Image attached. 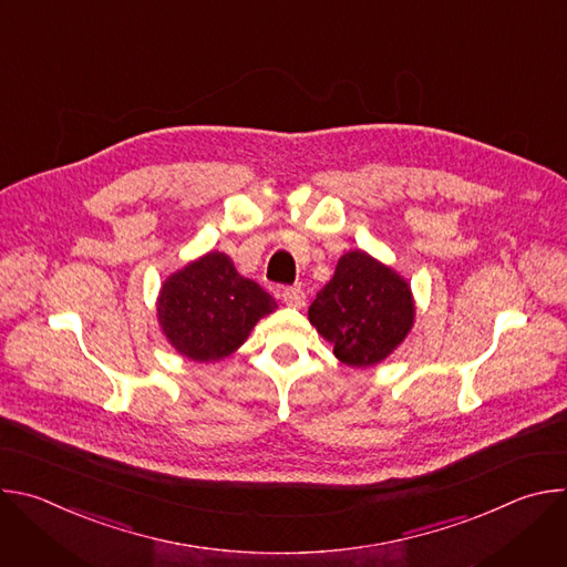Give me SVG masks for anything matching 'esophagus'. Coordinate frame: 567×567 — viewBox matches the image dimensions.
<instances>
[{
    "instance_id": "34e87169",
    "label": "esophagus",
    "mask_w": 567,
    "mask_h": 567,
    "mask_svg": "<svg viewBox=\"0 0 567 567\" xmlns=\"http://www.w3.org/2000/svg\"><path fill=\"white\" fill-rule=\"evenodd\" d=\"M280 296H282L285 305H289V307H293V309L305 307V291H302L300 287H285Z\"/></svg>"
}]
</instances>
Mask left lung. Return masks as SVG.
I'll return each instance as SVG.
<instances>
[{
  "instance_id": "left-lung-1",
  "label": "left lung",
  "mask_w": 567,
  "mask_h": 567,
  "mask_svg": "<svg viewBox=\"0 0 567 567\" xmlns=\"http://www.w3.org/2000/svg\"><path fill=\"white\" fill-rule=\"evenodd\" d=\"M411 287L363 251L346 254L309 305V320L334 354L368 368L383 361L413 328Z\"/></svg>"
}]
</instances>
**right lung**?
Instances as JSON below:
<instances>
[{
	"label": "right lung",
	"instance_id": "right-lung-1",
	"mask_svg": "<svg viewBox=\"0 0 567 567\" xmlns=\"http://www.w3.org/2000/svg\"><path fill=\"white\" fill-rule=\"evenodd\" d=\"M276 300L241 278L230 258L206 254L173 274L158 296V322L175 350L193 361H219L247 341Z\"/></svg>",
	"mask_w": 567,
	"mask_h": 567
}]
</instances>
